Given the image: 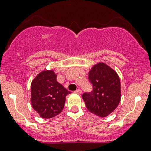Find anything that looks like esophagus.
<instances>
[{"instance_id":"esophagus-1","label":"esophagus","mask_w":151,"mask_h":151,"mask_svg":"<svg viewBox=\"0 0 151 151\" xmlns=\"http://www.w3.org/2000/svg\"><path fill=\"white\" fill-rule=\"evenodd\" d=\"M75 92L77 93H78V94H81L82 93V91L80 89H77L75 91Z\"/></svg>"}]
</instances>
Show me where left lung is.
Wrapping results in <instances>:
<instances>
[{
	"mask_svg": "<svg viewBox=\"0 0 151 151\" xmlns=\"http://www.w3.org/2000/svg\"><path fill=\"white\" fill-rule=\"evenodd\" d=\"M88 79L93 85V91L82 96L87 109L98 116H108L121 101L119 76L110 66L99 62L89 71Z\"/></svg>",
	"mask_w": 151,
	"mask_h": 151,
	"instance_id": "obj_1",
	"label": "left lung"
}]
</instances>
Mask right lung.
Segmentation results:
<instances>
[{"mask_svg":"<svg viewBox=\"0 0 151 151\" xmlns=\"http://www.w3.org/2000/svg\"><path fill=\"white\" fill-rule=\"evenodd\" d=\"M53 70H44L33 80L30 86V102L34 110L43 118L59 115L64 107L70 91L56 80Z\"/></svg>","mask_w":151,"mask_h":151,"instance_id":"obj_1","label":"right lung"}]
</instances>
